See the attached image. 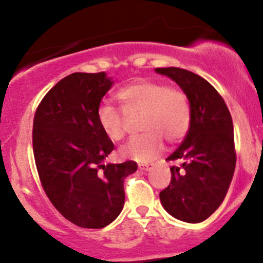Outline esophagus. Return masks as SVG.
Returning a JSON list of instances; mask_svg holds the SVG:
<instances>
[{
    "label": "esophagus",
    "instance_id": "obj_1",
    "mask_svg": "<svg viewBox=\"0 0 263 263\" xmlns=\"http://www.w3.org/2000/svg\"><path fill=\"white\" fill-rule=\"evenodd\" d=\"M140 168L141 171H146V172H148V171H152L153 170V164H142V165H140Z\"/></svg>",
    "mask_w": 263,
    "mask_h": 263
}]
</instances>
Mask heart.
<instances>
[{"label": "heart", "mask_w": 263, "mask_h": 263, "mask_svg": "<svg viewBox=\"0 0 263 263\" xmlns=\"http://www.w3.org/2000/svg\"><path fill=\"white\" fill-rule=\"evenodd\" d=\"M122 111L111 105H101L98 122L110 141L122 140L126 134V117L141 116L138 129L143 134L132 137L120 149L123 158L148 162L170 144L180 142L192 122V105L185 91L155 80H136L116 92Z\"/></svg>", "instance_id": "obj_1"}]
</instances>
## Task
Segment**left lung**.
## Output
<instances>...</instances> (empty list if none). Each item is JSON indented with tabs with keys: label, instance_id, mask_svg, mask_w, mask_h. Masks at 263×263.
<instances>
[{
	"label": "left lung",
	"instance_id": "left-lung-1",
	"mask_svg": "<svg viewBox=\"0 0 263 263\" xmlns=\"http://www.w3.org/2000/svg\"><path fill=\"white\" fill-rule=\"evenodd\" d=\"M188 95L192 122L185 138L167 161L170 185L159 193L161 203L172 216L185 222H201L224 200L236 164L234 126L224 99L204 78L180 68H156Z\"/></svg>",
	"mask_w": 263,
	"mask_h": 263
}]
</instances>
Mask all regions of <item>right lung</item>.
Instances as JSON below:
<instances>
[{
	"instance_id": "right-lung-1",
	"label": "right lung",
	"mask_w": 263,
	"mask_h": 263,
	"mask_svg": "<svg viewBox=\"0 0 263 263\" xmlns=\"http://www.w3.org/2000/svg\"><path fill=\"white\" fill-rule=\"evenodd\" d=\"M114 81L105 71L74 73L49 90L35 110L33 153L45 194L66 220L85 229L112 222L125 204V178L137 163L104 164L114 143L98 122Z\"/></svg>"
}]
</instances>
